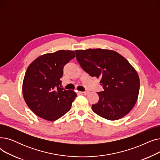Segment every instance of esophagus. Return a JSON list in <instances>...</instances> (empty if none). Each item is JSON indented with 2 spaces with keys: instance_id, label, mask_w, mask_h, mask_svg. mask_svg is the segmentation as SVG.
Listing matches in <instances>:
<instances>
[{
  "instance_id": "34e87169",
  "label": "esophagus",
  "mask_w": 160,
  "mask_h": 160,
  "mask_svg": "<svg viewBox=\"0 0 160 160\" xmlns=\"http://www.w3.org/2000/svg\"><path fill=\"white\" fill-rule=\"evenodd\" d=\"M88 93H89L88 91H80V93L81 95H86Z\"/></svg>"
}]
</instances>
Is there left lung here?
Masks as SVG:
<instances>
[{
    "instance_id": "1",
    "label": "left lung",
    "mask_w": 160,
    "mask_h": 160,
    "mask_svg": "<svg viewBox=\"0 0 160 160\" xmlns=\"http://www.w3.org/2000/svg\"><path fill=\"white\" fill-rule=\"evenodd\" d=\"M82 68L92 77L100 78L104 91L92 110L104 119L118 120L135 105L139 90V76L126 59L113 50L101 48L75 50Z\"/></svg>"
}]
</instances>
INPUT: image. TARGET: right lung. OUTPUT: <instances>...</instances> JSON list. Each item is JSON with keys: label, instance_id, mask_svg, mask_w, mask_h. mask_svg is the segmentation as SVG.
Wrapping results in <instances>:
<instances>
[{"label": "right lung", "instance_id": "1", "mask_svg": "<svg viewBox=\"0 0 160 160\" xmlns=\"http://www.w3.org/2000/svg\"><path fill=\"white\" fill-rule=\"evenodd\" d=\"M74 57L72 50H58L40 56L27 68L22 83L23 97L41 118L54 121L70 110L77 93L60 88V78L64 66Z\"/></svg>", "mask_w": 160, "mask_h": 160}]
</instances>
